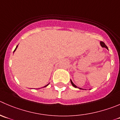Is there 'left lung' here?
<instances>
[{"label": "left lung", "mask_w": 120, "mask_h": 120, "mask_svg": "<svg viewBox=\"0 0 120 120\" xmlns=\"http://www.w3.org/2000/svg\"><path fill=\"white\" fill-rule=\"evenodd\" d=\"M100 44L101 46L102 47H105V48H106L107 49V50H109V49H108V47H107V46L106 45H105V43H104V42H103V41H100ZM70 82H71V84H72V86H73V87H75V88H80V89H81V88H79V87H78L77 86H75V85L74 84V83H73V81H71V80H70Z\"/></svg>", "instance_id": "obj_1"}]
</instances>
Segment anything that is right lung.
I'll return each instance as SVG.
<instances>
[{"mask_svg": "<svg viewBox=\"0 0 120 120\" xmlns=\"http://www.w3.org/2000/svg\"><path fill=\"white\" fill-rule=\"evenodd\" d=\"M18 45H17V46H16V49H15V50H14V52H13V53H15V51H16V49H17V47H18ZM49 84H50V83H49V84H47V85H46V86H45V87H47V86H48V85H49Z\"/></svg>", "mask_w": 120, "mask_h": 120, "instance_id": "add662e5", "label": "right lung"}]
</instances>
